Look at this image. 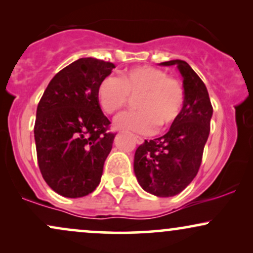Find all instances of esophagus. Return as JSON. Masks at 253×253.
Instances as JSON below:
<instances>
[{
    "mask_svg": "<svg viewBox=\"0 0 253 253\" xmlns=\"http://www.w3.org/2000/svg\"><path fill=\"white\" fill-rule=\"evenodd\" d=\"M133 138H134V141L136 142V144L138 145H141L142 142H144V139L141 138V136H138V135H134L133 136Z\"/></svg>",
    "mask_w": 253,
    "mask_h": 253,
    "instance_id": "esophagus-1",
    "label": "esophagus"
}]
</instances>
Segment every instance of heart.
Returning <instances> with one entry per match:
<instances>
[{
	"mask_svg": "<svg viewBox=\"0 0 253 253\" xmlns=\"http://www.w3.org/2000/svg\"><path fill=\"white\" fill-rule=\"evenodd\" d=\"M139 109L121 113L118 127L140 134H152L157 126L165 128L181 114L185 92L178 79L151 66H141L123 73L120 78L108 75L100 82L97 100L107 114H114L138 96Z\"/></svg>",
	"mask_w": 253,
	"mask_h": 253,
	"instance_id": "obj_1",
	"label": "heart"
}]
</instances>
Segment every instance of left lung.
Returning <instances> with one entry per match:
<instances>
[{
    "label": "left lung",
    "mask_w": 253,
    "mask_h": 253,
    "mask_svg": "<svg viewBox=\"0 0 253 253\" xmlns=\"http://www.w3.org/2000/svg\"><path fill=\"white\" fill-rule=\"evenodd\" d=\"M160 65L178 67L184 78V108L165 135L145 140L136 148L134 173L146 192L172 197L185 190L199 171L213 108L205 84L187 62L171 60Z\"/></svg>",
    "instance_id": "left-lung-1"
}]
</instances>
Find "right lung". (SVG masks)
<instances>
[{
	"mask_svg": "<svg viewBox=\"0 0 253 253\" xmlns=\"http://www.w3.org/2000/svg\"><path fill=\"white\" fill-rule=\"evenodd\" d=\"M114 63L82 57L51 79L36 111L34 136L41 174L63 197L92 193L117 133L97 100L100 82Z\"/></svg>",
	"mask_w": 253,
	"mask_h": 253,
	"instance_id": "right-lung-1",
	"label": "right lung"
}]
</instances>
